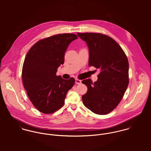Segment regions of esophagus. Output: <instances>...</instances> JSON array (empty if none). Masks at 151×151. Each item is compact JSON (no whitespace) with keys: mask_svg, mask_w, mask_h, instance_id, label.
I'll list each match as a JSON object with an SVG mask.
<instances>
[{"mask_svg":"<svg viewBox=\"0 0 151 151\" xmlns=\"http://www.w3.org/2000/svg\"><path fill=\"white\" fill-rule=\"evenodd\" d=\"M81 83V80H80L78 78H76V84H80Z\"/></svg>","mask_w":151,"mask_h":151,"instance_id":"34e87169","label":"esophagus"}]
</instances>
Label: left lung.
I'll return each mask as SVG.
<instances>
[{
	"label": "left lung",
	"mask_w": 151,
	"mask_h": 151,
	"mask_svg": "<svg viewBox=\"0 0 151 151\" xmlns=\"http://www.w3.org/2000/svg\"><path fill=\"white\" fill-rule=\"evenodd\" d=\"M89 48V66L101 70L98 80L82 81L88 88L82 99L95 114L104 115L113 110L122 99L129 83V64L124 52L113 39L100 33H77Z\"/></svg>",
	"instance_id": "1"
}]
</instances>
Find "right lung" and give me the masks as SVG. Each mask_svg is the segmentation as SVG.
I'll use <instances>...</instances> for the list:
<instances>
[{"label": "right lung", "instance_id": "add662e5", "mask_svg": "<svg viewBox=\"0 0 151 151\" xmlns=\"http://www.w3.org/2000/svg\"><path fill=\"white\" fill-rule=\"evenodd\" d=\"M78 38L74 34L55 35L35 43L28 52L22 69V80L31 102L45 114L52 113L65 104L67 92L75 79L56 76L63 65L69 44Z\"/></svg>", "mask_w": 151, "mask_h": 151}]
</instances>
